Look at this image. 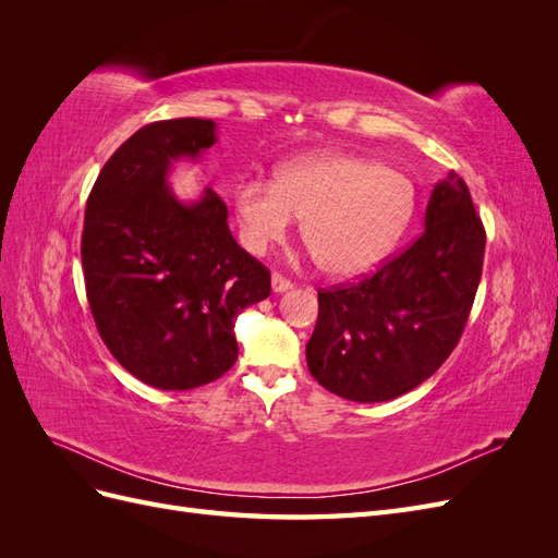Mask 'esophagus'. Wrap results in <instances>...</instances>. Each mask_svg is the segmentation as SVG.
I'll list each match as a JSON object with an SVG mask.
<instances>
[{"instance_id": "esophagus-1", "label": "esophagus", "mask_w": 558, "mask_h": 558, "mask_svg": "<svg viewBox=\"0 0 558 558\" xmlns=\"http://www.w3.org/2000/svg\"><path fill=\"white\" fill-rule=\"evenodd\" d=\"M291 289H293L291 279L281 277L279 272H275V275H272V291H275V293H286V291H291Z\"/></svg>"}]
</instances>
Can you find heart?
<instances>
[{
  "instance_id": "b5f03b06",
  "label": "heart",
  "mask_w": 558,
  "mask_h": 558,
  "mask_svg": "<svg viewBox=\"0 0 558 558\" xmlns=\"http://www.w3.org/2000/svg\"><path fill=\"white\" fill-rule=\"evenodd\" d=\"M234 209L244 246L256 256L289 238L298 216L316 265L332 277H356L402 238L414 183L375 160L320 156L283 167L277 181H240Z\"/></svg>"
}]
</instances>
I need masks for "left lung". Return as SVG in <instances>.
I'll use <instances>...</instances> for the list:
<instances>
[{"label":"left lung","instance_id":"1","mask_svg":"<svg viewBox=\"0 0 558 558\" xmlns=\"http://www.w3.org/2000/svg\"><path fill=\"white\" fill-rule=\"evenodd\" d=\"M486 232L465 181L433 189L426 230L373 275L318 289L312 377L353 402L412 391L459 344L482 279Z\"/></svg>","mask_w":558,"mask_h":558}]
</instances>
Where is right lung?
I'll list each match as a JSON object with an SVG mask.
<instances>
[{
    "instance_id": "add662e5",
    "label": "right lung",
    "mask_w": 558,
    "mask_h": 558,
    "mask_svg": "<svg viewBox=\"0 0 558 558\" xmlns=\"http://www.w3.org/2000/svg\"><path fill=\"white\" fill-rule=\"evenodd\" d=\"M216 142L205 118L148 123L118 146L86 205L81 263L102 342L130 375L162 391L205 386L238 361L234 318L269 295V269L228 228L211 189L183 205L174 160Z\"/></svg>"
}]
</instances>
